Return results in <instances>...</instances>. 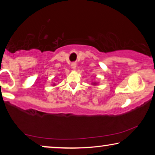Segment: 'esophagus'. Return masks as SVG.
<instances>
[{
    "instance_id": "esophagus-1",
    "label": "esophagus",
    "mask_w": 155,
    "mask_h": 155,
    "mask_svg": "<svg viewBox=\"0 0 155 155\" xmlns=\"http://www.w3.org/2000/svg\"><path fill=\"white\" fill-rule=\"evenodd\" d=\"M76 67H77V63H76L75 62H73L71 63V68L73 69H75Z\"/></svg>"
}]
</instances>
